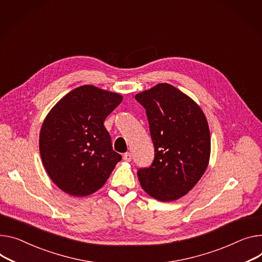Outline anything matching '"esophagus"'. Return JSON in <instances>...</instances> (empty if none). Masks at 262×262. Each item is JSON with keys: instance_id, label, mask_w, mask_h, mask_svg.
I'll list each match as a JSON object with an SVG mask.
<instances>
[{"instance_id": "obj_1", "label": "esophagus", "mask_w": 262, "mask_h": 262, "mask_svg": "<svg viewBox=\"0 0 262 262\" xmlns=\"http://www.w3.org/2000/svg\"><path fill=\"white\" fill-rule=\"evenodd\" d=\"M123 158H124V160H126V162H130V160L132 159V155H131V153L127 152L123 155Z\"/></svg>"}]
</instances>
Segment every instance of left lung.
Returning a JSON list of instances; mask_svg holds the SVG:
<instances>
[{"label":"left lung","instance_id":"1","mask_svg":"<svg viewBox=\"0 0 262 262\" xmlns=\"http://www.w3.org/2000/svg\"><path fill=\"white\" fill-rule=\"evenodd\" d=\"M146 109L154 159L138 169L142 188L160 201L186 195L204 175L210 158L208 122L199 106L169 84H158L135 95Z\"/></svg>","mask_w":262,"mask_h":262}]
</instances>
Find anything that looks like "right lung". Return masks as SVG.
Listing matches in <instances>:
<instances>
[{
    "mask_svg": "<svg viewBox=\"0 0 262 262\" xmlns=\"http://www.w3.org/2000/svg\"><path fill=\"white\" fill-rule=\"evenodd\" d=\"M123 96L80 86L51 109L39 133V153L52 182L72 196L102 188L122 155L113 151L104 126Z\"/></svg>",
    "mask_w": 262,
    "mask_h": 262,
    "instance_id": "add662e5",
    "label": "right lung"
}]
</instances>
